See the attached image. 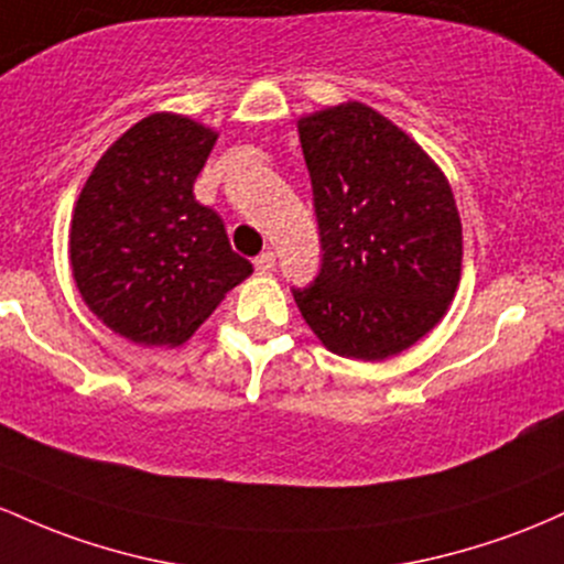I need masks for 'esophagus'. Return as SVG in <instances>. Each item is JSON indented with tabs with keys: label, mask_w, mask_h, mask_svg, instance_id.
Returning a JSON list of instances; mask_svg holds the SVG:
<instances>
[{
	"label": "esophagus",
	"mask_w": 564,
	"mask_h": 564,
	"mask_svg": "<svg viewBox=\"0 0 564 564\" xmlns=\"http://www.w3.org/2000/svg\"><path fill=\"white\" fill-rule=\"evenodd\" d=\"M274 261H276L274 252H271V250L261 252V256L256 258V271H258V274H269V271L274 269Z\"/></svg>",
	"instance_id": "esophagus-1"
}]
</instances>
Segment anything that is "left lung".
<instances>
[{"mask_svg":"<svg viewBox=\"0 0 564 564\" xmlns=\"http://www.w3.org/2000/svg\"><path fill=\"white\" fill-rule=\"evenodd\" d=\"M299 135L325 256L295 303L327 351L383 362L432 333L458 290L464 229L451 181L359 100L303 113Z\"/></svg>","mask_w":564,"mask_h":564,"instance_id":"obj_1","label":"left lung"}]
</instances>
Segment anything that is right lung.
Wrapping results in <instances>:
<instances>
[{"instance_id":"add662e5","label":"right lung","mask_w":564,"mask_h":564,"mask_svg":"<svg viewBox=\"0 0 564 564\" xmlns=\"http://www.w3.org/2000/svg\"><path fill=\"white\" fill-rule=\"evenodd\" d=\"M215 138L186 113H149L104 151L74 205L68 261L82 301L132 344H186L252 274L218 213L194 197Z\"/></svg>"}]
</instances>
